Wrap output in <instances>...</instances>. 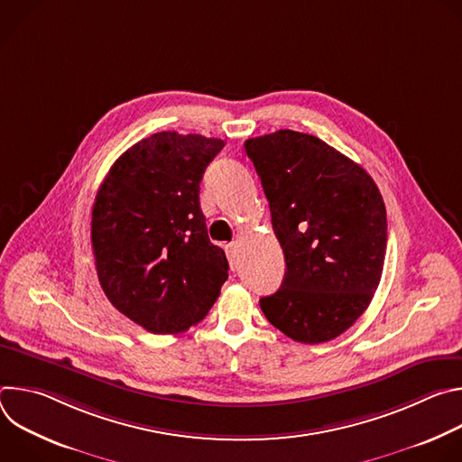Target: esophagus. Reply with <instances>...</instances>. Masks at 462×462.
<instances>
[{"label": "esophagus", "mask_w": 462, "mask_h": 462, "mask_svg": "<svg viewBox=\"0 0 462 462\" xmlns=\"http://www.w3.org/2000/svg\"><path fill=\"white\" fill-rule=\"evenodd\" d=\"M225 252H226V257H228V263H230L232 271H234V269H237L239 255H237V246H236V243H228V245H225Z\"/></svg>", "instance_id": "34e87169"}]
</instances>
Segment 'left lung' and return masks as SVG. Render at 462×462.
I'll return each mask as SVG.
<instances>
[{"mask_svg": "<svg viewBox=\"0 0 462 462\" xmlns=\"http://www.w3.org/2000/svg\"><path fill=\"white\" fill-rule=\"evenodd\" d=\"M283 248L285 278L259 300L263 314L301 344L340 337L378 289L385 205L371 175L314 135L292 129L248 139Z\"/></svg>", "mask_w": 462, "mask_h": 462, "instance_id": "1", "label": "left lung"}]
</instances>
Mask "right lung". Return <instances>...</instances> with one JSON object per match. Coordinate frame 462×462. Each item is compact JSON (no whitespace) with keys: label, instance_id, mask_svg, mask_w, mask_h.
<instances>
[{"label":"right lung","instance_id":"add662e5","mask_svg":"<svg viewBox=\"0 0 462 462\" xmlns=\"http://www.w3.org/2000/svg\"><path fill=\"white\" fill-rule=\"evenodd\" d=\"M221 139L161 131L122 153L98 188L91 243L113 307L153 335L199 323L228 280L199 203Z\"/></svg>","mask_w":462,"mask_h":462}]
</instances>
